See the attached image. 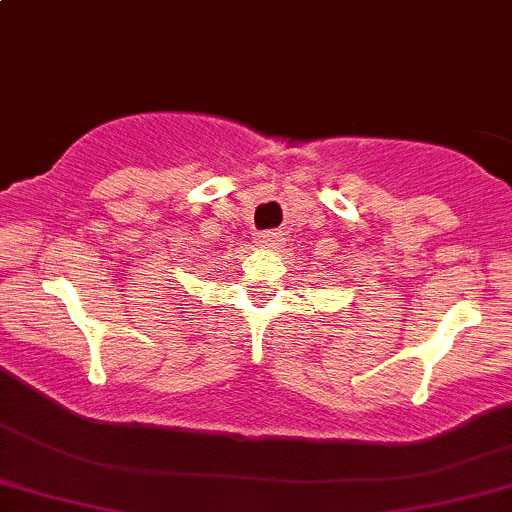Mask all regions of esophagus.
<instances>
[{"label": "esophagus", "instance_id": "esophagus-1", "mask_svg": "<svg viewBox=\"0 0 512 512\" xmlns=\"http://www.w3.org/2000/svg\"><path fill=\"white\" fill-rule=\"evenodd\" d=\"M282 242L280 232H258V244L263 246H277Z\"/></svg>", "mask_w": 512, "mask_h": 512}]
</instances>
